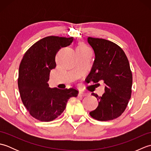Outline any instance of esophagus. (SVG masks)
Returning a JSON list of instances; mask_svg holds the SVG:
<instances>
[{
  "label": "esophagus",
  "mask_w": 151,
  "mask_h": 151,
  "mask_svg": "<svg viewBox=\"0 0 151 151\" xmlns=\"http://www.w3.org/2000/svg\"><path fill=\"white\" fill-rule=\"evenodd\" d=\"M79 95L82 96V97H85V96L88 95V93H86V92L81 91H79Z\"/></svg>",
  "instance_id": "34e87169"
}]
</instances>
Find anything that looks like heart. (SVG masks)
Returning a JSON list of instances; mask_svg holds the SVG:
<instances>
[{"label":"heart","mask_w":151,"mask_h":151,"mask_svg":"<svg viewBox=\"0 0 151 151\" xmlns=\"http://www.w3.org/2000/svg\"><path fill=\"white\" fill-rule=\"evenodd\" d=\"M87 49L84 45H80L76 48V49Z\"/></svg>","instance_id":"1"}]
</instances>
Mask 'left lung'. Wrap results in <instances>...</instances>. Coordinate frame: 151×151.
Wrapping results in <instances>:
<instances>
[{
  "label": "left lung",
  "instance_id": "obj_1",
  "mask_svg": "<svg viewBox=\"0 0 151 151\" xmlns=\"http://www.w3.org/2000/svg\"><path fill=\"white\" fill-rule=\"evenodd\" d=\"M88 43L95 58L87 82L99 85L103 82L105 86L102 96L92 93L99 105L89 114L98 121L114 119L123 113L131 97L132 75L129 60L123 49L111 41L88 37Z\"/></svg>",
  "mask_w": 151,
  "mask_h": 151
}]
</instances>
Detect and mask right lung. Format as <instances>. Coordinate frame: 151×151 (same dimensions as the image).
I'll list each match as a JSON object with an SVG mask.
<instances>
[{
  "label": "right lung",
  "mask_w": 151,
  "mask_h": 151,
  "mask_svg": "<svg viewBox=\"0 0 151 151\" xmlns=\"http://www.w3.org/2000/svg\"><path fill=\"white\" fill-rule=\"evenodd\" d=\"M71 37L48 36L34 43L24 54L19 69L18 86L24 106L36 119L49 122L63 113L67 101L76 97L75 88H49L50 70L56 66L55 57L62 47L70 45Z\"/></svg>",
  "instance_id": "obj_1"
}]
</instances>
